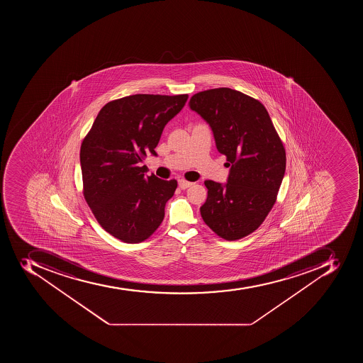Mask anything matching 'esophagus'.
I'll use <instances>...</instances> for the list:
<instances>
[{"label":"esophagus","instance_id":"34e87169","mask_svg":"<svg viewBox=\"0 0 363 363\" xmlns=\"http://www.w3.org/2000/svg\"><path fill=\"white\" fill-rule=\"evenodd\" d=\"M178 185H179L180 189H189V187H191V186L193 185V183H191V182H187V180L185 179H179L178 180Z\"/></svg>","mask_w":363,"mask_h":363}]
</instances>
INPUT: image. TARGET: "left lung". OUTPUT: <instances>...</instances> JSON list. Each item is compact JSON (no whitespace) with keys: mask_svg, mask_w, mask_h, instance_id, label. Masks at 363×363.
I'll use <instances>...</instances> for the list:
<instances>
[{"mask_svg":"<svg viewBox=\"0 0 363 363\" xmlns=\"http://www.w3.org/2000/svg\"><path fill=\"white\" fill-rule=\"evenodd\" d=\"M189 108L211 127L216 145L230 166L225 185L206 180L204 223L225 240L252 234L272 211L286 169V152L260 101L220 87L193 95Z\"/></svg>","mask_w":363,"mask_h":363,"instance_id":"obj_1","label":"left lung"}]
</instances>
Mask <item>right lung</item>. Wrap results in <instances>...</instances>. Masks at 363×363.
<instances>
[{"label": "right lung", "mask_w": 363, "mask_h": 363, "mask_svg": "<svg viewBox=\"0 0 363 363\" xmlns=\"http://www.w3.org/2000/svg\"><path fill=\"white\" fill-rule=\"evenodd\" d=\"M187 94H135L101 108L80 146L83 193L104 230L125 243L147 240L162 223L177 180L145 176L163 128Z\"/></svg>", "instance_id": "obj_1"}]
</instances>
